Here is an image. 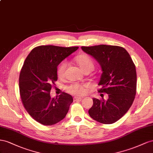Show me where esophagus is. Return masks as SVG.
<instances>
[{
  "label": "esophagus",
  "instance_id": "1",
  "mask_svg": "<svg viewBox=\"0 0 153 153\" xmlns=\"http://www.w3.org/2000/svg\"><path fill=\"white\" fill-rule=\"evenodd\" d=\"M73 99H74V101H77V100H81L82 97H77V96H74Z\"/></svg>",
  "mask_w": 153,
  "mask_h": 153
}]
</instances>
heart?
I'll list each match as a JSON object with an SVG mask.
<instances>
[{
  "label": "heart",
  "instance_id": "heart-1",
  "mask_svg": "<svg viewBox=\"0 0 153 153\" xmlns=\"http://www.w3.org/2000/svg\"><path fill=\"white\" fill-rule=\"evenodd\" d=\"M76 62L83 72L86 70H91L92 71L94 68V63L92 59L87 55L83 54L78 56L76 58ZM67 65L68 63L66 61H64L59 64L57 71V74L59 77L62 78L64 77ZM86 87H87L86 85L74 82V83H72L71 85L67 87L66 90L70 94L81 95L85 94Z\"/></svg>",
  "mask_w": 153,
  "mask_h": 153
}]
</instances>
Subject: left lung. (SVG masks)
<instances>
[{
	"mask_svg": "<svg viewBox=\"0 0 153 153\" xmlns=\"http://www.w3.org/2000/svg\"><path fill=\"white\" fill-rule=\"evenodd\" d=\"M101 67L99 85L100 93L108 94V99L93 98L90 116L100 123L110 124L123 117L131 106L137 91V72L130 55L124 48L99 45L81 47Z\"/></svg>",
	"mask_w": 153,
	"mask_h": 153,
	"instance_id": "left-lung-1",
	"label": "left lung"
}]
</instances>
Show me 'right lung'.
Here are the masks:
<instances>
[{"instance_id": "add662e5", "label": "right lung", "mask_w": 153, "mask_h": 153, "mask_svg": "<svg viewBox=\"0 0 153 153\" xmlns=\"http://www.w3.org/2000/svg\"><path fill=\"white\" fill-rule=\"evenodd\" d=\"M78 47L38 46L26 58L19 76L20 95L26 111L36 121L51 126L63 120L73 102L63 92L51 97L52 85L58 80V66Z\"/></svg>"}]
</instances>
